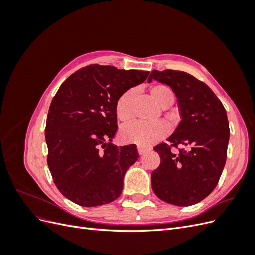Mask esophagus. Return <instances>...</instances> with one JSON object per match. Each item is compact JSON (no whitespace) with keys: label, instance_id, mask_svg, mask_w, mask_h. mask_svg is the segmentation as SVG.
I'll list each match as a JSON object with an SVG mask.
<instances>
[{"label":"esophagus","instance_id":"1","mask_svg":"<svg viewBox=\"0 0 255 255\" xmlns=\"http://www.w3.org/2000/svg\"><path fill=\"white\" fill-rule=\"evenodd\" d=\"M137 150H138V153H139V155H143L144 153L150 151V149L144 148V146H141V145H138V146H137Z\"/></svg>","mask_w":255,"mask_h":255}]
</instances>
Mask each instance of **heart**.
Returning a JSON list of instances; mask_svg holds the SVG:
<instances>
[{"label":"heart","mask_w":255,"mask_h":255,"mask_svg":"<svg viewBox=\"0 0 255 255\" xmlns=\"http://www.w3.org/2000/svg\"><path fill=\"white\" fill-rule=\"evenodd\" d=\"M151 95L161 106L168 107L174 102L173 90L165 84H156L151 87ZM134 97V90L129 89L118 98L116 102V114L118 119L127 121L132 117L130 102ZM170 132V128L164 121L157 122H132L121 129L120 138L123 142L136 143L141 146H150L159 141Z\"/></svg>","instance_id":"1"}]
</instances>
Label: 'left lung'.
<instances>
[{
  "mask_svg": "<svg viewBox=\"0 0 255 255\" xmlns=\"http://www.w3.org/2000/svg\"><path fill=\"white\" fill-rule=\"evenodd\" d=\"M152 80L173 90L182 118L168 143L154 148L160 165L152 172V189L167 203L196 204L217 186L225 168L230 139L227 112L213 90L189 73L153 70L148 82ZM169 143L188 149L173 153Z\"/></svg>",
  "mask_w": 255,
  "mask_h": 255,
  "instance_id": "obj_1",
  "label": "left lung"
}]
</instances>
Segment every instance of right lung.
I'll return each instance as SVG.
<instances>
[{"mask_svg":"<svg viewBox=\"0 0 255 255\" xmlns=\"http://www.w3.org/2000/svg\"><path fill=\"white\" fill-rule=\"evenodd\" d=\"M149 73L89 65L69 76L53 98L45 127L48 166L72 202L99 206L120 196L123 177L139 155L135 144L117 148L111 142L117 130L116 102Z\"/></svg>","mask_w":255,"mask_h":255,"instance_id":"add662e5","label":"right lung"}]
</instances>
